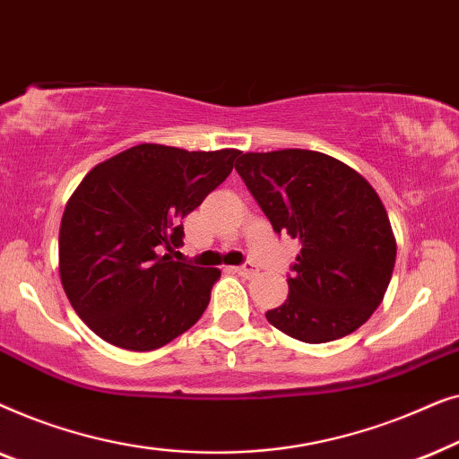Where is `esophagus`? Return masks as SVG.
<instances>
[{"label":"esophagus","mask_w":459,"mask_h":459,"mask_svg":"<svg viewBox=\"0 0 459 459\" xmlns=\"http://www.w3.org/2000/svg\"><path fill=\"white\" fill-rule=\"evenodd\" d=\"M234 272L238 275H244V278H253V275L259 273V269H256L255 263H244V265L234 267Z\"/></svg>","instance_id":"34e87169"}]
</instances>
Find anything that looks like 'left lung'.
I'll use <instances>...</instances> for the list:
<instances>
[{"instance_id": "1", "label": "left lung", "mask_w": 459, "mask_h": 459, "mask_svg": "<svg viewBox=\"0 0 459 459\" xmlns=\"http://www.w3.org/2000/svg\"><path fill=\"white\" fill-rule=\"evenodd\" d=\"M275 234L299 238L288 299L267 322L303 342L355 332L378 309L397 244L374 187L359 173L313 150L248 152L236 162Z\"/></svg>"}]
</instances>
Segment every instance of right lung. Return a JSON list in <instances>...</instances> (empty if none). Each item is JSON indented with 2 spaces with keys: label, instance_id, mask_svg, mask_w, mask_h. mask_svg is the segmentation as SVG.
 Segmentation results:
<instances>
[{
  "label": "right lung",
  "instance_id": "1",
  "mask_svg": "<svg viewBox=\"0 0 459 459\" xmlns=\"http://www.w3.org/2000/svg\"><path fill=\"white\" fill-rule=\"evenodd\" d=\"M238 150L187 152L140 143L93 167L60 223V280L106 342L154 351L203 316L221 272L173 261L181 219L234 169Z\"/></svg>",
  "mask_w": 459,
  "mask_h": 459
}]
</instances>
